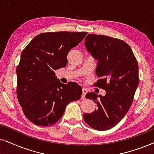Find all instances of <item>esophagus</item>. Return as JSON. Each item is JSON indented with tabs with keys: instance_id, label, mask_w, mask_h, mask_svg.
I'll return each instance as SVG.
<instances>
[{
	"instance_id": "obj_1",
	"label": "esophagus",
	"mask_w": 154,
	"mask_h": 154,
	"mask_svg": "<svg viewBox=\"0 0 154 154\" xmlns=\"http://www.w3.org/2000/svg\"><path fill=\"white\" fill-rule=\"evenodd\" d=\"M82 92H83V94H82V97H81V99L82 100H84V99H85V94H87V92H88V91H87V90L85 89V88H83V89H82Z\"/></svg>"
}]
</instances>
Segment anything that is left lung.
Here are the masks:
<instances>
[{
	"mask_svg": "<svg viewBox=\"0 0 154 154\" xmlns=\"http://www.w3.org/2000/svg\"><path fill=\"white\" fill-rule=\"evenodd\" d=\"M85 45L97 60L100 79L94 85L104 89L106 94L87 93L85 97L93 100L97 109L85 113L83 119L92 128L104 131L116 125L131 106L140 81L138 63L129 45L122 40L88 34Z\"/></svg>",
	"mask_w": 154,
	"mask_h": 154,
	"instance_id": "1",
	"label": "left lung"
}]
</instances>
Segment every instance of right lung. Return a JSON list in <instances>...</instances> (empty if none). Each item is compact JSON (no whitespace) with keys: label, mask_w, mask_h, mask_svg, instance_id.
Returning a JSON list of instances; mask_svg holds the SVG:
<instances>
[{"label":"right lung","mask_w":154,"mask_h":154,"mask_svg":"<svg viewBox=\"0 0 154 154\" xmlns=\"http://www.w3.org/2000/svg\"><path fill=\"white\" fill-rule=\"evenodd\" d=\"M87 32H47L33 38L21 54L17 67V96L25 116L36 125L57 123L67 105L79 100L82 88L62 83L54 70L65 67L67 54Z\"/></svg>","instance_id":"add662e5"}]
</instances>
